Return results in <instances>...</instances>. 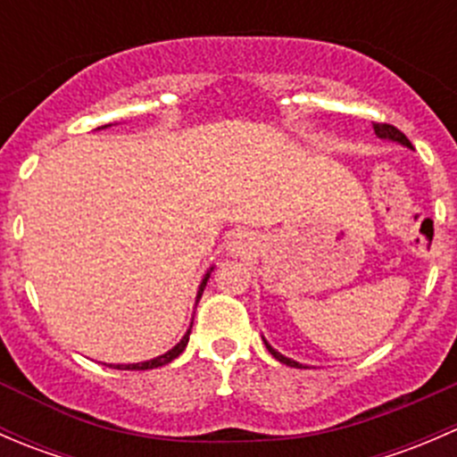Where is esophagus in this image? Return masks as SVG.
Returning a JSON list of instances; mask_svg holds the SVG:
<instances>
[{"mask_svg":"<svg viewBox=\"0 0 457 457\" xmlns=\"http://www.w3.org/2000/svg\"><path fill=\"white\" fill-rule=\"evenodd\" d=\"M254 247H256V241L250 232H234L228 241L229 254H234V256L252 254V252H254Z\"/></svg>","mask_w":457,"mask_h":457,"instance_id":"34e87169","label":"esophagus"}]
</instances>
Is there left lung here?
Here are the masks:
<instances>
[{
    "mask_svg": "<svg viewBox=\"0 0 457 457\" xmlns=\"http://www.w3.org/2000/svg\"><path fill=\"white\" fill-rule=\"evenodd\" d=\"M373 132H376V137H378V139H385V141H394V143H400V145H404V147H411V150H413V145H411V143H409L407 137H404L403 132L398 130V128L389 126V123H373ZM262 340H265V338H262ZM265 347L270 349V353H271V356H274L276 361H278V362H283V365H287V367H298V370H301V367H305V365H301V362L292 361V358L283 356V353H280V352H276V349L271 347V345L267 343V340H265Z\"/></svg>",
    "mask_w": 457,
    "mask_h": 457,
    "instance_id": "left-lung-1",
    "label": "left lung"
}]
</instances>
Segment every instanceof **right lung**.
I'll list each match as a JSON object with an SVG mask.
<instances>
[{"label": "right lung", "mask_w": 457, "mask_h": 457, "mask_svg": "<svg viewBox=\"0 0 457 457\" xmlns=\"http://www.w3.org/2000/svg\"><path fill=\"white\" fill-rule=\"evenodd\" d=\"M108 126H112V123H108ZM108 126H101V128H96V130H104V128H108ZM212 270H214V265H212L210 270L205 271V276H203V278H201L199 292H196V305H199V301H201V296H203V289H205L207 280H210ZM192 322H195V318H192ZM192 322H190V327H187L186 334H183V338L179 340V343L174 345L172 349H168V352H165V353H161V356L152 358V361H143V362H128V365H108V367H114V370H126V371H145V370H156V367L168 365V362H172L174 358L181 356L183 349L187 347V340H190V331H192ZM104 365H105V362H104Z\"/></svg>", "instance_id": "right-lung-1"}]
</instances>
